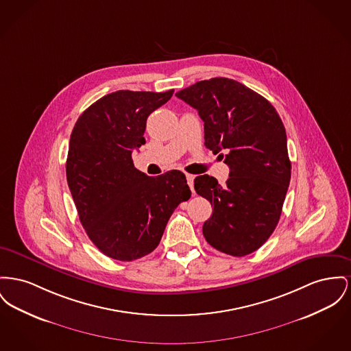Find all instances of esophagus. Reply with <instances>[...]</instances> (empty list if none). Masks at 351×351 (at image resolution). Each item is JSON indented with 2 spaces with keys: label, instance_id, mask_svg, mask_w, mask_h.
I'll return each mask as SVG.
<instances>
[{
  "label": "esophagus",
  "instance_id": "34e87169",
  "mask_svg": "<svg viewBox=\"0 0 351 351\" xmlns=\"http://www.w3.org/2000/svg\"><path fill=\"white\" fill-rule=\"evenodd\" d=\"M186 182H188V186L191 188V191L193 192L195 189H193V180H195V176L193 175H189V173H186Z\"/></svg>",
  "mask_w": 351,
  "mask_h": 351
}]
</instances>
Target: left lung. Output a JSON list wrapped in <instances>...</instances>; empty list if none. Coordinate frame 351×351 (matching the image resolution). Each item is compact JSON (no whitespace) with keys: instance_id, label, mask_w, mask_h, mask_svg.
Instances as JSON below:
<instances>
[{"instance_id":"8db88e82","label":"left lung","mask_w":351,"mask_h":351,"mask_svg":"<svg viewBox=\"0 0 351 351\" xmlns=\"http://www.w3.org/2000/svg\"><path fill=\"white\" fill-rule=\"evenodd\" d=\"M176 97L197 110L206 148L227 154L224 186L208 175L195 179L197 195L213 206L203 234L223 253L247 256L268 240L281 216L291 169L285 127L269 101L229 78L200 81Z\"/></svg>"}]
</instances>
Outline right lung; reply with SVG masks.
Returning <instances> with one entry per match:
<instances>
[{
  "label": "right lung",
  "mask_w": 351,
  "mask_h": 351,
  "mask_svg": "<svg viewBox=\"0 0 351 351\" xmlns=\"http://www.w3.org/2000/svg\"><path fill=\"white\" fill-rule=\"evenodd\" d=\"M172 94H107L84 110L73 128L67 184L88 239L114 260L132 261L151 253L176 206L191 197L183 172L147 176L131 158L145 143L148 115Z\"/></svg>",
  "instance_id": "add662e5"
}]
</instances>
